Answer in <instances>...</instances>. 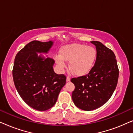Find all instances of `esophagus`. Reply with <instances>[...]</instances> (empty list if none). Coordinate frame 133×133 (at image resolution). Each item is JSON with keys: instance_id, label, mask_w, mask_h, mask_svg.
Segmentation results:
<instances>
[{"instance_id": "1", "label": "esophagus", "mask_w": 133, "mask_h": 133, "mask_svg": "<svg viewBox=\"0 0 133 133\" xmlns=\"http://www.w3.org/2000/svg\"><path fill=\"white\" fill-rule=\"evenodd\" d=\"M70 80H71L70 77H69V76H67V77H66V82H70Z\"/></svg>"}]
</instances>
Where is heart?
<instances>
[{"label":"heart","instance_id":"heart-1","mask_svg":"<svg viewBox=\"0 0 133 133\" xmlns=\"http://www.w3.org/2000/svg\"><path fill=\"white\" fill-rule=\"evenodd\" d=\"M96 58L95 49L77 43L63 47L60 51V55L55 56L56 62L62 68L66 66L65 61H70V70L77 76L88 73L93 66Z\"/></svg>","mask_w":133,"mask_h":133}]
</instances>
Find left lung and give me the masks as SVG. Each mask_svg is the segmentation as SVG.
<instances>
[{
	"mask_svg": "<svg viewBox=\"0 0 133 133\" xmlns=\"http://www.w3.org/2000/svg\"><path fill=\"white\" fill-rule=\"evenodd\" d=\"M91 42L97 51L94 65L86 75L71 79L75 85L72 101L85 111L96 110L110 99L117 86L119 72L113 51L99 41Z\"/></svg>",
	"mask_w": 133,
	"mask_h": 133,
	"instance_id": "obj_1",
	"label": "left lung"
}]
</instances>
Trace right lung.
<instances>
[{"label": "right lung", "instance_id": "1", "mask_svg": "<svg viewBox=\"0 0 133 133\" xmlns=\"http://www.w3.org/2000/svg\"><path fill=\"white\" fill-rule=\"evenodd\" d=\"M52 41L30 42L16 54L12 77L18 93L26 104L38 111L52 107L61 89L66 83V76L54 72L53 59L38 56L37 52L47 53Z\"/></svg>", "mask_w": 133, "mask_h": 133}]
</instances>
